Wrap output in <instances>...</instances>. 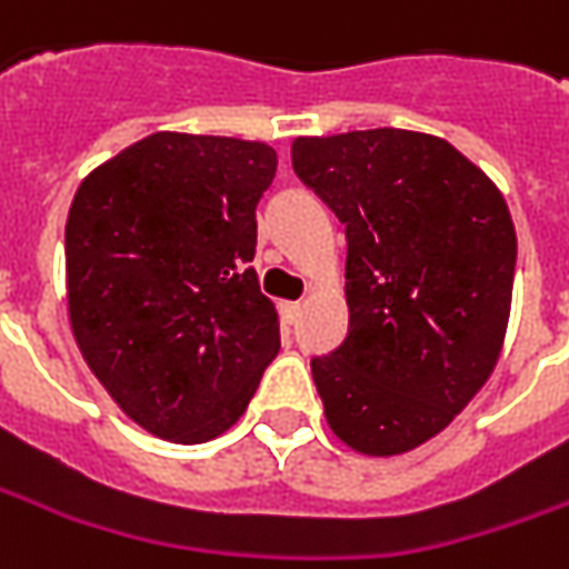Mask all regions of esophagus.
<instances>
[{
    "label": "esophagus",
    "instance_id": "1",
    "mask_svg": "<svg viewBox=\"0 0 569 569\" xmlns=\"http://www.w3.org/2000/svg\"><path fill=\"white\" fill-rule=\"evenodd\" d=\"M301 308H305L301 301H283V305H280V315H283L286 323H296L301 317Z\"/></svg>",
    "mask_w": 569,
    "mask_h": 569
}]
</instances>
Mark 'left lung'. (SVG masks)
<instances>
[{"instance_id": "obj_1", "label": "left lung", "mask_w": 569, "mask_h": 569, "mask_svg": "<svg viewBox=\"0 0 569 569\" xmlns=\"http://www.w3.org/2000/svg\"><path fill=\"white\" fill-rule=\"evenodd\" d=\"M292 168L349 239V336L311 361L327 423L361 455H405L496 370L517 264L511 211L451 142L415 130L299 137Z\"/></svg>"}]
</instances>
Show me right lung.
<instances>
[{
	"mask_svg": "<svg viewBox=\"0 0 569 569\" xmlns=\"http://www.w3.org/2000/svg\"><path fill=\"white\" fill-rule=\"evenodd\" d=\"M268 142L161 130L87 173L64 227L68 317L96 380L158 439L199 446L246 415L280 351L249 268Z\"/></svg>",
	"mask_w": 569,
	"mask_h": 569,
	"instance_id": "right-lung-1",
	"label": "right lung"
}]
</instances>
